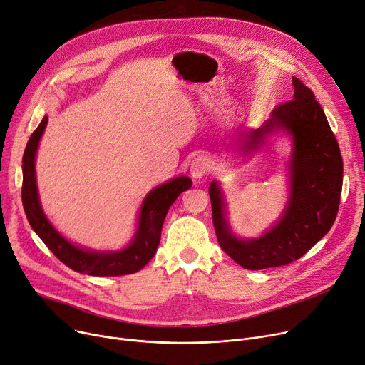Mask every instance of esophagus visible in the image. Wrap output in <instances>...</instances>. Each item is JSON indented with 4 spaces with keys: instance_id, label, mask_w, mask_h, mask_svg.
<instances>
[{
    "instance_id": "obj_1",
    "label": "esophagus",
    "mask_w": 365,
    "mask_h": 365,
    "mask_svg": "<svg viewBox=\"0 0 365 365\" xmlns=\"http://www.w3.org/2000/svg\"><path fill=\"white\" fill-rule=\"evenodd\" d=\"M208 171V161L204 157H197L190 164V176L195 180H201Z\"/></svg>"
}]
</instances>
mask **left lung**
Returning <instances> with one entry per match:
<instances>
[{"label": "left lung", "mask_w": 365, "mask_h": 365, "mask_svg": "<svg viewBox=\"0 0 365 365\" xmlns=\"http://www.w3.org/2000/svg\"><path fill=\"white\" fill-rule=\"evenodd\" d=\"M293 87V101L277 106L262 127L240 131L235 138L242 155L256 153L272 134L290 138L289 200L279 219L260 237H238L227 222L222 186L213 180L208 187L217 241L245 269H266L300 259L330 231L337 216L343 182L339 143L312 90L294 76Z\"/></svg>", "instance_id": "left-lung-1"}]
</instances>
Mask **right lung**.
<instances>
[{
  "label": "right lung",
  "instance_id": "right-lung-1",
  "mask_svg": "<svg viewBox=\"0 0 365 365\" xmlns=\"http://www.w3.org/2000/svg\"><path fill=\"white\" fill-rule=\"evenodd\" d=\"M48 117L44 115L40 125L32 133L24 153L22 202L34 232L43 240L51 253L72 271L93 277H118L140 271L157 253L161 229L168 208L178 197L192 186L187 176H179L153 187L145 197L138 217L136 232L120 250H90L66 240L47 219L38 195L35 158L38 145L44 134Z\"/></svg>",
  "mask_w": 365,
  "mask_h": 365
}]
</instances>
